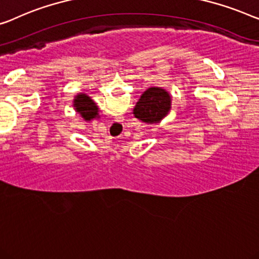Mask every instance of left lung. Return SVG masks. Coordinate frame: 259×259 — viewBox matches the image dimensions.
Masks as SVG:
<instances>
[{
	"label": "left lung",
	"mask_w": 259,
	"mask_h": 259,
	"mask_svg": "<svg viewBox=\"0 0 259 259\" xmlns=\"http://www.w3.org/2000/svg\"><path fill=\"white\" fill-rule=\"evenodd\" d=\"M170 110V93L162 88L152 86L140 96L133 108V114L142 122L157 125L169 114Z\"/></svg>",
	"instance_id": "1"
}]
</instances>
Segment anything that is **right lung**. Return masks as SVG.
Returning <instances> with one entry per match:
<instances>
[{
    "mask_svg": "<svg viewBox=\"0 0 259 259\" xmlns=\"http://www.w3.org/2000/svg\"><path fill=\"white\" fill-rule=\"evenodd\" d=\"M73 110L84 119L85 121H92L95 119H100L99 114V107L97 106L91 97L86 95V93H78L74 96L73 102H72Z\"/></svg>",
    "mask_w": 259,
    "mask_h": 259,
    "instance_id": "add662e5",
    "label": "right lung"
}]
</instances>
